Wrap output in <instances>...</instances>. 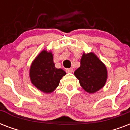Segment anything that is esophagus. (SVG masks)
<instances>
[{"label": "esophagus", "instance_id": "1", "mask_svg": "<svg viewBox=\"0 0 130 130\" xmlns=\"http://www.w3.org/2000/svg\"><path fill=\"white\" fill-rule=\"evenodd\" d=\"M65 71L67 73H71V72H73V69L72 68H68V69H65Z\"/></svg>", "mask_w": 130, "mask_h": 130}]
</instances>
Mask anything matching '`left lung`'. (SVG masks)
<instances>
[{
    "label": "left lung",
    "mask_w": 130,
    "mask_h": 130,
    "mask_svg": "<svg viewBox=\"0 0 130 130\" xmlns=\"http://www.w3.org/2000/svg\"><path fill=\"white\" fill-rule=\"evenodd\" d=\"M81 65L74 72L79 84L87 92L94 93L103 88L107 78L105 65L93 53L84 54L81 59Z\"/></svg>",
    "instance_id": "1"
}]
</instances>
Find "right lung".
<instances>
[{"label":"right lung","instance_id":"add662e5","mask_svg":"<svg viewBox=\"0 0 130 130\" xmlns=\"http://www.w3.org/2000/svg\"><path fill=\"white\" fill-rule=\"evenodd\" d=\"M65 74L64 70L55 67L52 53L46 51H42L36 58L31 64L29 72L34 85L46 93L55 90Z\"/></svg>","mask_w":130,"mask_h":130}]
</instances>
